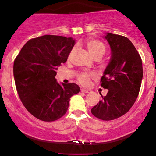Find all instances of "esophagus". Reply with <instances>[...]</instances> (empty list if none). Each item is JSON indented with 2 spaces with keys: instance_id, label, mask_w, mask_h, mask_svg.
Here are the masks:
<instances>
[{
  "instance_id": "34e87169",
  "label": "esophagus",
  "mask_w": 156,
  "mask_h": 156,
  "mask_svg": "<svg viewBox=\"0 0 156 156\" xmlns=\"http://www.w3.org/2000/svg\"><path fill=\"white\" fill-rule=\"evenodd\" d=\"M81 91L82 92H84V93H90L91 91L90 90H88V89H81Z\"/></svg>"
}]
</instances>
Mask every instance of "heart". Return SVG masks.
<instances>
[{"instance_id":"obj_1","label":"heart","mask_w":156,"mask_h":156,"mask_svg":"<svg viewBox=\"0 0 156 156\" xmlns=\"http://www.w3.org/2000/svg\"><path fill=\"white\" fill-rule=\"evenodd\" d=\"M87 48L88 49L89 53L92 57L98 55H103L105 53V46L101 41L97 39H89L87 41ZM94 76L93 74H88V73H81L78 77V81L82 85L87 86L89 83L90 78Z\"/></svg>"}]
</instances>
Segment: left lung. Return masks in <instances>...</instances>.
Segmentation results:
<instances>
[{
  "mask_svg": "<svg viewBox=\"0 0 156 156\" xmlns=\"http://www.w3.org/2000/svg\"><path fill=\"white\" fill-rule=\"evenodd\" d=\"M111 48L110 62L103 72L101 86L108 89L105 96L91 109L94 117L113 120L126 114L135 103L143 78L142 62L127 37L106 33Z\"/></svg>",
  "mask_w": 156,
  "mask_h": 156,
  "instance_id": "8db88e82",
  "label": "left lung"
}]
</instances>
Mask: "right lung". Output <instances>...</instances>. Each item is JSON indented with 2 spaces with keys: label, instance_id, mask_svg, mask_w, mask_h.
Segmentation results:
<instances>
[{
  "label": "right lung",
  "instance_id": "right-lung-1",
  "mask_svg": "<svg viewBox=\"0 0 156 156\" xmlns=\"http://www.w3.org/2000/svg\"><path fill=\"white\" fill-rule=\"evenodd\" d=\"M76 41L44 35L28 40L14 62L15 86L23 105L34 117L53 122L63 117L69 99L80 92L76 83H58L56 70L67 62Z\"/></svg>",
  "mask_w": 156,
  "mask_h": 156
}]
</instances>
